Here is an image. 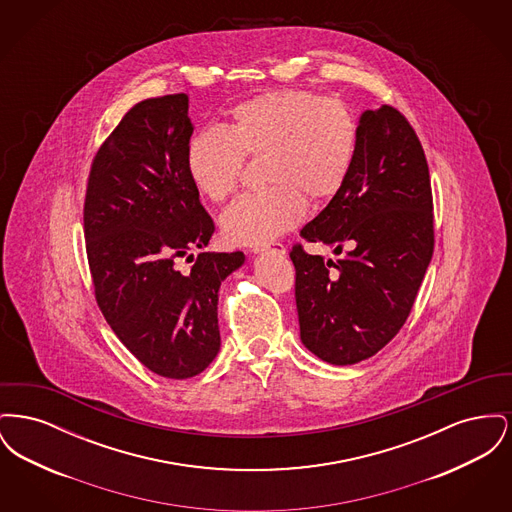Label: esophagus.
<instances>
[{"label":"esophagus","mask_w":512,"mask_h":512,"mask_svg":"<svg viewBox=\"0 0 512 512\" xmlns=\"http://www.w3.org/2000/svg\"><path fill=\"white\" fill-rule=\"evenodd\" d=\"M255 251H267V253H276V255H286V247L280 242H272V244L263 245V247H255Z\"/></svg>","instance_id":"obj_1"}]
</instances>
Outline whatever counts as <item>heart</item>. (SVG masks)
Returning a JSON list of instances; mask_svg holds the SVG:
<instances>
[{
	"mask_svg": "<svg viewBox=\"0 0 512 512\" xmlns=\"http://www.w3.org/2000/svg\"><path fill=\"white\" fill-rule=\"evenodd\" d=\"M357 147L359 122L343 99L290 88L238 103L226 130L195 132L186 171L199 194L220 203L238 190L245 157L263 159L267 188L238 197L220 217L226 242L261 247L301 222L307 199L340 194Z\"/></svg>",
	"mask_w": 512,
	"mask_h": 512,
	"instance_id": "b5f03b06",
	"label": "heart"
}]
</instances>
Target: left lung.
I'll use <instances>...</instances> for the list:
<instances>
[{"instance_id":"left-lung-1","label":"left lung","mask_w":512,"mask_h":512,"mask_svg":"<svg viewBox=\"0 0 512 512\" xmlns=\"http://www.w3.org/2000/svg\"><path fill=\"white\" fill-rule=\"evenodd\" d=\"M301 238L345 249L340 261L290 251L301 341L332 365L376 355L411 315L434 253L428 161L403 113H363L353 171Z\"/></svg>"}]
</instances>
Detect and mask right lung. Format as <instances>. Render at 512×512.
Wrapping results in <instances>:
<instances>
[{
  "label": "right lung",
  "instance_id": "1",
  "mask_svg": "<svg viewBox=\"0 0 512 512\" xmlns=\"http://www.w3.org/2000/svg\"><path fill=\"white\" fill-rule=\"evenodd\" d=\"M188 96L136 103L99 146L84 197V238L99 311L151 372L184 380L220 349V282L244 253H197L215 222L186 171Z\"/></svg>",
  "mask_w": 512,
  "mask_h": 512
}]
</instances>
